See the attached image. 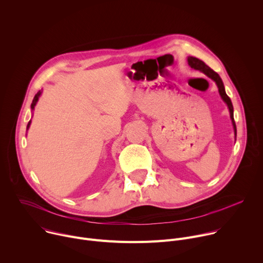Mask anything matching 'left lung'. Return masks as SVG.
<instances>
[{"label":"left lung","instance_id":"obj_1","mask_svg":"<svg viewBox=\"0 0 263 263\" xmlns=\"http://www.w3.org/2000/svg\"><path fill=\"white\" fill-rule=\"evenodd\" d=\"M187 61H189V64L192 68H195V69H198V70H201L202 72H204L207 77H209L210 79H212L216 85H217V88H218V92L222 99V101L227 104L228 108H229V111H230V118H231V121H232V125H233V128H234V134H235V137H236V125H235V122H234V117H233V105H232V102L230 100V98L227 96L226 93V90H224V87H223V83L220 79V77L218 76V73L215 72L213 69H211L208 65H206L202 60L196 58V57H192L190 56L189 58H187Z\"/></svg>","mask_w":263,"mask_h":263}]
</instances>
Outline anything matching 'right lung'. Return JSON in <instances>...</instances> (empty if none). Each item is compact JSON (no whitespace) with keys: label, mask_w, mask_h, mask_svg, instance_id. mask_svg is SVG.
<instances>
[{"label":"right lung","mask_w":263,"mask_h":263,"mask_svg":"<svg viewBox=\"0 0 263 263\" xmlns=\"http://www.w3.org/2000/svg\"><path fill=\"white\" fill-rule=\"evenodd\" d=\"M41 95H42V91H41V90H40L39 92H37V93L35 95V97H34L33 101H32V104H31V109H32V110L34 109V107H35V105H36L37 101H39V98L41 97ZM30 123H31V121L29 122V124H28V126H27V129H29V127H30Z\"/></svg>","instance_id":"obj_1"}]
</instances>
